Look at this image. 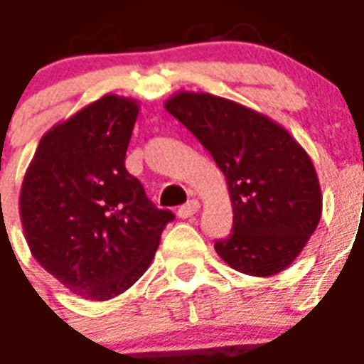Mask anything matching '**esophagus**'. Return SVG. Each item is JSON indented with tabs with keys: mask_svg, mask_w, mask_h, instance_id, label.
<instances>
[{
	"mask_svg": "<svg viewBox=\"0 0 364 364\" xmlns=\"http://www.w3.org/2000/svg\"><path fill=\"white\" fill-rule=\"evenodd\" d=\"M198 209H200V202H198V200H191V202H187L185 205H181V208L177 209V217L191 218Z\"/></svg>",
	"mask_w": 364,
	"mask_h": 364,
	"instance_id": "34e87169",
	"label": "esophagus"
}]
</instances>
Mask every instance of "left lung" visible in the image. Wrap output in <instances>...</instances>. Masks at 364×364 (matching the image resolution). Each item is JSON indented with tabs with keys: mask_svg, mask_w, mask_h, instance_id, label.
Listing matches in <instances>:
<instances>
[{
	"mask_svg": "<svg viewBox=\"0 0 364 364\" xmlns=\"http://www.w3.org/2000/svg\"><path fill=\"white\" fill-rule=\"evenodd\" d=\"M164 108L196 136L228 183L233 226L215 243L218 256L252 277L284 271L321 218L309 153L267 115L211 93L179 91Z\"/></svg>",
	"mask_w": 364,
	"mask_h": 364,
	"instance_id": "8db88e82",
	"label": "left lung"
}]
</instances>
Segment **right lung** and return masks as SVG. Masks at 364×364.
Returning <instances> with one entry per match:
<instances>
[{
    "mask_svg": "<svg viewBox=\"0 0 364 364\" xmlns=\"http://www.w3.org/2000/svg\"><path fill=\"white\" fill-rule=\"evenodd\" d=\"M140 106L105 95L38 141L20 191V220L33 258L84 299L108 301L151 264L173 213L156 209L127 172Z\"/></svg>",
    "mask_w": 364,
    "mask_h": 364,
    "instance_id": "1",
    "label": "right lung"
}]
</instances>
